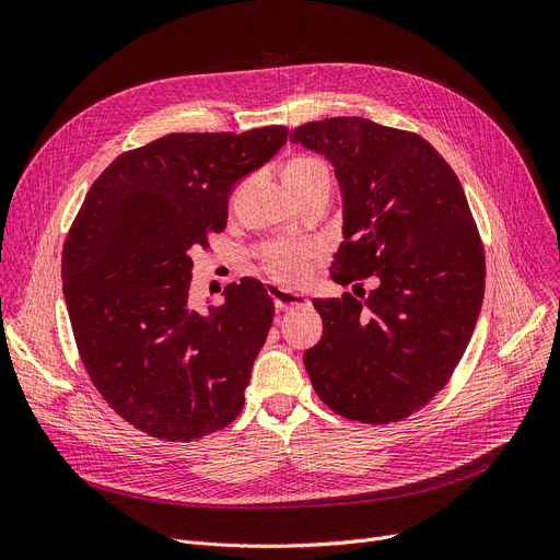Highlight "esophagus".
Wrapping results in <instances>:
<instances>
[{"label": "esophagus", "instance_id": "obj_1", "mask_svg": "<svg viewBox=\"0 0 560 560\" xmlns=\"http://www.w3.org/2000/svg\"><path fill=\"white\" fill-rule=\"evenodd\" d=\"M272 300H275V308L277 311H292V308H304L308 306V298L302 295V292H290L283 288H275L272 290Z\"/></svg>", "mask_w": 560, "mask_h": 560}]
</instances>
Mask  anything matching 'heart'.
Wrapping results in <instances>:
<instances>
[{"label":"heart","mask_w":560,"mask_h":560,"mask_svg":"<svg viewBox=\"0 0 560 560\" xmlns=\"http://www.w3.org/2000/svg\"><path fill=\"white\" fill-rule=\"evenodd\" d=\"M313 176H329V165L317 156H298L292 159L283 170L285 186L308 182ZM315 258H317V247L308 243H300V245L277 243V245L265 247L260 254L265 272L283 285L306 283Z\"/></svg>","instance_id":"1"}]
</instances>
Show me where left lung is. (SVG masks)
Wrapping results in <instances>:
<instances>
[{
	"mask_svg": "<svg viewBox=\"0 0 560 560\" xmlns=\"http://www.w3.org/2000/svg\"><path fill=\"white\" fill-rule=\"evenodd\" d=\"M290 140L336 172L334 281L376 277L365 302L313 300L325 331L304 354L311 384L347 420H404L447 384L481 313L486 258L463 186L431 142L365 117L308 122Z\"/></svg>",
	"mask_w": 560,
	"mask_h": 560,
	"instance_id": "obj_1",
	"label": "left lung"
}]
</instances>
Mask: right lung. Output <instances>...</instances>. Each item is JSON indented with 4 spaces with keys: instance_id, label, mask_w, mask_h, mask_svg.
Wrapping results in <instances>:
<instances>
[{
    "instance_id": "obj_1",
    "label": "right lung",
    "mask_w": 560,
    "mask_h": 560,
    "mask_svg": "<svg viewBox=\"0 0 560 560\" xmlns=\"http://www.w3.org/2000/svg\"><path fill=\"white\" fill-rule=\"evenodd\" d=\"M285 140L279 125L170 133L117 156L88 190L63 245V295L88 374L136 429L188 443L243 410L275 302L245 277L222 306L192 308L190 254L224 231L233 186Z\"/></svg>"
}]
</instances>
